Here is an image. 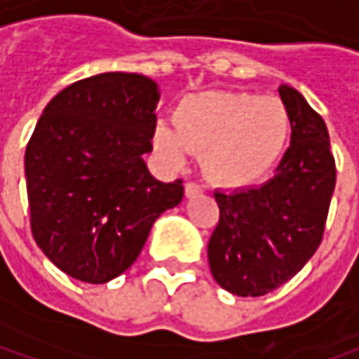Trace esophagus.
I'll use <instances>...</instances> for the list:
<instances>
[{
  "label": "esophagus",
  "instance_id": "1",
  "mask_svg": "<svg viewBox=\"0 0 359 359\" xmlns=\"http://www.w3.org/2000/svg\"><path fill=\"white\" fill-rule=\"evenodd\" d=\"M201 193H203V189L199 184H195V182H187L184 184V195L187 197H195V195H201Z\"/></svg>",
  "mask_w": 359,
  "mask_h": 359
}]
</instances>
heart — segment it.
Returning a JSON list of instances; mask_svg holds the SVG:
<instances>
[{"label":"heart","instance_id":"heart-1","mask_svg":"<svg viewBox=\"0 0 359 359\" xmlns=\"http://www.w3.org/2000/svg\"><path fill=\"white\" fill-rule=\"evenodd\" d=\"M292 140V116L277 96L250 92H199L180 100L172 129L158 123V156L182 166L187 151L203 156V172L222 189H248L265 180Z\"/></svg>","mask_w":359,"mask_h":359}]
</instances>
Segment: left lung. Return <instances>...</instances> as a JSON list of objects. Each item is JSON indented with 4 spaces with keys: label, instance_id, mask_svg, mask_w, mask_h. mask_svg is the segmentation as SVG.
<instances>
[{
    "label": "left lung",
    "instance_id": "1",
    "mask_svg": "<svg viewBox=\"0 0 359 359\" xmlns=\"http://www.w3.org/2000/svg\"><path fill=\"white\" fill-rule=\"evenodd\" d=\"M279 98L292 140L276 177L261 187L215 191L219 222L208 259L213 279L234 296H265L296 276L323 241L335 189V160L323 116L287 83Z\"/></svg>",
    "mask_w": 359,
    "mask_h": 359
}]
</instances>
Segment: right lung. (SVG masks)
<instances>
[{
	"label": "right lung",
	"mask_w": 359,
	"mask_h": 359,
	"mask_svg": "<svg viewBox=\"0 0 359 359\" xmlns=\"http://www.w3.org/2000/svg\"><path fill=\"white\" fill-rule=\"evenodd\" d=\"M160 88L109 72L61 90L26 146L30 228L63 273L107 283L140 257L154 222L182 201L180 180H156L151 151Z\"/></svg>",
	"instance_id": "obj_1"
}]
</instances>
